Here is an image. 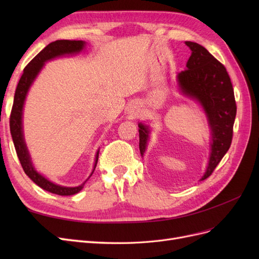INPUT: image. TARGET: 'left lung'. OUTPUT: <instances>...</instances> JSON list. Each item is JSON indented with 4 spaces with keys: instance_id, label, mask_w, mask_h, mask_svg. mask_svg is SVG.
<instances>
[{
    "instance_id": "left-lung-1",
    "label": "left lung",
    "mask_w": 259,
    "mask_h": 259,
    "mask_svg": "<svg viewBox=\"0 0 259 259\" xmlns=\"http://www.w3.org/2000/svg\"><path fill=\"white\" fill-rule=\"evenodd\" d=\"M191 50L187 69L177 75L179 88L185 95L198 99L206 112L211 130L210 156L207 169L201 180L213 173L218 163L229 150L233 123L237 114V104L230 76L225 66L202 45L188 41ZM139 127V150L144 154L147 146L148 128Z\"/></svg>"
}]
</instances>
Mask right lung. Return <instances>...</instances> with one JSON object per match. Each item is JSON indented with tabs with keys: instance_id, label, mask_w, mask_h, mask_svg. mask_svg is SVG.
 <instances>
[{
	"instance_id": "add662e5",
	"label": "right lung",
	"mask_w": 259,
	"mask_h": 259,
	"mask_svg": "<svg viewBox=\"0 0 259 259\" xmlns=\"http://www.w3.org/2000/svg\"><path fill=\"white\" fill-rule=\"evenodd\" d=\"M83 41H75V40H57L55 42L50 43L44 50H42L38 53L36 56L31 60L29 64L23 69V73L18 82V85L16 88V92H15L14 96V104L12 107V112L10 116V127H11V134L13 142L15 145V149L18 155V159L20 161L21 166L25 170V173L29 176V178L32 180L34 184H36L38 187H41L42 189L50 191L55 194L59 195H72L79 192L84 184H82L79 187H61L58 185H55L50 180L43 177L41 174H38L37 171L33 168L32 163L30 160V155L27 150V147L23 140L22 135V108L23 103H25L26 95L28 93V90L34 81L37 73L41 71V69L44 65L45 61H48L52 58H55L57 56H61V55L66 54H73L80 52L84 48ZM98 161V151L96 154V161L95 166Z\"/></svg>"
}]
</instances>
